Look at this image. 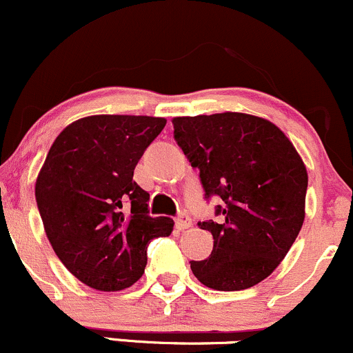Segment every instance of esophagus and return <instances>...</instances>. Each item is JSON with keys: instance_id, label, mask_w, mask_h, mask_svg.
<instances>
[{"instance_id": "1", "label": "esophagus", "mask_w": 353, "mask_h": 353, "mask_svg": "<svg viewBox=\"0 0 353 353\" xmlns=\"http://www.w3.org/2000/svg\"><path fill=\"white\" fill-rule=\"evenodd\" d=\"M175 223H176V229H180V230L190 229V227H192V219H190V215H188L187 212H181V214L176 217Z\"/></svg>"}]
</instances>
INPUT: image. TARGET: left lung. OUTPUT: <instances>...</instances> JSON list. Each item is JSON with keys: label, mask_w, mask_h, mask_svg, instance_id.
<instances>
[{"label": "left lung", "mask_w": 353, "mask_h": 353, "mask_svg": "<svg viewBox=\"0 0 353 353\" xmlns=\"http://www.w3.org/2000/svg\"><path fill=\"white\" fill-rule=\"evenodd\" d=\"M173 138L200 172L205 199L219 196V221L199 222L212 254L190 261L195 278L219 291L266 279L296 241L305 221L308 173L284 132L242 112L175 117Z\"/></svg>", "instance_id": "left-lung-1"}]
</instances>
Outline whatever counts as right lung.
Wrapping results in <instances>:
<instances>
[{"label": "right lung", "instance_id": "1", "mask_svg": "<svg viewBox=\"0 0 353 353\" xmlns=\"http://www.w3.org/2000/svg\"><path fill=\"white\" fill-rule=\"evenodd\" d=\"M150 116H89L54 141L35 185L45 232L79 281L99 291L130 288L143 276L151 239L172 234L170 217H151L150 193L134 166L165 128Z\"/></svg>", "mask_w": 353, "mask_h": 353}]
</instances>
